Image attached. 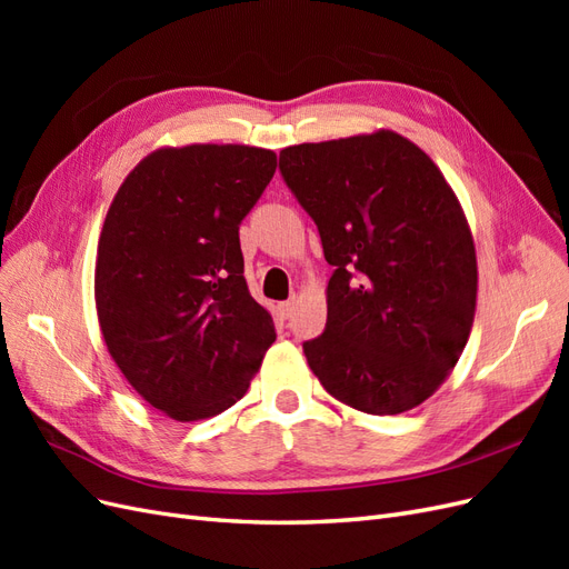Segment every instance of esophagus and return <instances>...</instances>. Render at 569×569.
I'll list each match as a JSON object with an SVG mask.
<instances>
[{
    "label": "esophagus",
    "instance_id": "34e87169",
    "mask_svg": "<svg viewBox=\"0 0 569 569\" xmlns=\"http://www.w3.org/2000/svg\"><path fill=\"white\" fill-rule=\"evenodd\" d=\"M278 311H280V318L287 320L291 316V311H295V299H287V301L278 303Z\"/></svg>",
    "mask_w": 569,
    "mask_h": 569
}]
</instances>
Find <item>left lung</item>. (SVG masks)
<instances>
[{"instance_id": "obj_1", "label": "left lung", "mask_w": 569, "mask_h": 569, "mask_svg": "<svg viewBox=\"0 0 569 569\" xmlns=\"http://www.w3.org/2000/svg\"><path fill=\"white\" fill-rule=\"evenodd\" d=\"M280 173L320 232L327 325L303 341L335 399L396 416L437 391L468 343L475 244L441 170L382 130L280 151Z\"/></svg>"}]
</instances>
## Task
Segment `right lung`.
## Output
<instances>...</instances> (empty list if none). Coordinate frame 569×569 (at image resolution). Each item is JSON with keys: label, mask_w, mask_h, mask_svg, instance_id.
<instances>
[{"label": "right lung", "mask_w": 569, "mask_h": 569, "mask_svg": "<svg viewBox=\"0 0 569 569\" xmlns=\"http://www.w3.org/2000/svg\"><path fill=\"white\" fill-rule=\"evenodd\" d=\"M274 166L270 149L244 144L159 149L107 213L94 272L101 335L134 391L180 422L242 399L274 341L239 247Z\"/></svg>", "instance_id": "obj_1"}]
</instances>
